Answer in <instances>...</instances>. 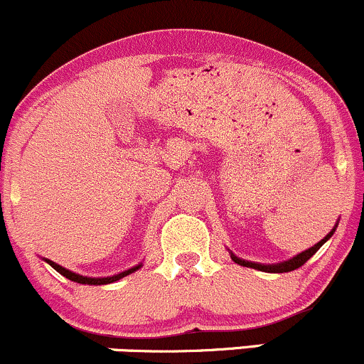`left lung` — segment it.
<instances>
[{"label":"left lung","instance_id":"obj_1","mask_svg":"<svg viewBox=\"0 0 364 364\" xmlns=\"http://www.w3.org/2000/svg\"><path fill=\"white\" fill-rule=\"evenodd\" d=\"M333 231H335V230H331L330 235H326V237L323 238L321 242H318L314 247H311V249L304 250V252H301L299 255H295V257L290 259V261L278 262V264H257V262H249V261H243V259H238L237 255H233V254H231V259H233V261L237 262V264L245 266V267H254V269L266 271V273H289V271H294V269H297V267L304 266L306 262L309 261V259L313 257V255L318 252L319 247H321L323 243H325V242L328 240V238L331 237V235H333Z\"/></svg>","mask_w":364,"mask_h":364}]
</instances>
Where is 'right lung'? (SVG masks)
Wrapping results in <instances>:
<instances>
[{
    "label": "right lung",
    "mask_w": 364,
    "mask_h": 364,
    "mask_svg": "<svg viewBox=\"0 0 364 364\" xmlns=\"http://www.w3.org/2000/svg\"><path fill=\"white\" fill-rule=\"evenodd\" d=\"M45 261H46L48 264H50L51 267H53V269H57L60 274H63V277L69 278V279H72V282H75V283H82V285H107V283H114V282H117V279H121V278H124V277H127V274H129V273H133V271H136L138 267H141V266L131 267V269L124 271V273L115 274V277H107V278H90V277H81V274H77V273H72V271L65 269V267H62L60 264H57V262L50 261V259H45Z\"/></svg>",
    "instance_id": "obj_1"
}]
</instances>
